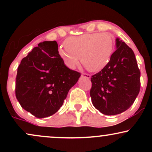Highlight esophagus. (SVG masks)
Segmentation results:
<instances>
[{"mask_svg":"<svg viewBox=\"0 0 152 152\" xmlns=\"http://www.w3.org/2000/svg\"><path fill=\"white\" fill-rule=\"evenodd\" d=\"M82 76H84V77H86L87 78H88V79H89V78H91V76H90L89 74H82Z\"/></svg>","mask_w":152,"mask_h":152,"instance_id":"obj_1","label":"esophagus"}]
</instances>
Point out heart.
I'll list each match as a JSON object with an SVG mask.
<instances>
[{"instance_id": "b5f03b06", "label": "heart", "mask_w": 152, "mask_h": 152, "mask_svg": "<svg viewBox=\"0 0 152 152\" xmlns=\"http://www.w3.org/2000/svg\"><path fill=\"white\" fill-rule=\"evenodd\" d=\"M59 55L66 66L75 69L81 61L91 72H98L109 64L114 49V41L108 33L85 34L66 40Z\"/></svg>"}]
</instances>
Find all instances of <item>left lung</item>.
I'll return each instance as SVG.
<instances>
[{
    "label": "left lung",
    "instance_id": "left-lung-1",
    "mask_svg": "<svg viewBox=\"0 0 152 152\" xmlns=\"http://www.w3.org/2000/svg\"><path fill=\"white\" fill-rule=\"evenodd\" d=\"M116 46L109 64L91 79L92 104L108 116L121 114L130 108L141 86L140 71L134 51L118 38Z\"/></svg>",
    "mask_w": 152,
    "mask_h": 152
}]
</instances>
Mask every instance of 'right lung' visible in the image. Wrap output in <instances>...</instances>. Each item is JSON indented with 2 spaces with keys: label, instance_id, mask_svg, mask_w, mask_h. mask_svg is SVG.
<instances>
[{
  "label": "right lung",
  "instance_id": "right-lung-1",
  "mask_svg": "<svg viewBox=\"0 0 152 152\" xmlns=\"http://www.w3.org/2000/svg\"><path fill=\"white\" fill-rule=\"evenodd\" d=\"M58 49L56 41L38 43L18 68L15 96L23 109L37 118L57 112L81 76L64 64Z\"/></svg>",
  "mask_w": 152,
  "mask_h": 152
}]
</instances>
